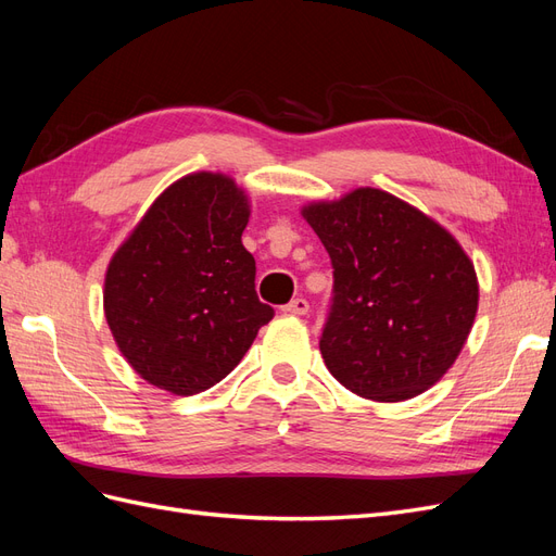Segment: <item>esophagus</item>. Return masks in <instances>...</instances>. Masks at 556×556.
<instances>
[{
    "label": "esophagus",
    "mask_w": 556,
    "mask_h": 556,
    "mask_svg": "<svg viewBox=\"0 0 556 556\" xmlns=\"http://www.w3.org/2000/svg\"><path fill=\"white\" fill-rule=\"evenodd\" d=\"M285 315H306L308 313V301L306 299H292L290 304L282 306Z\"/></svg>",
    "instance_id": "obj_1"
}]
</instances>
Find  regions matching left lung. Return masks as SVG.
<instances>
[{"mask_svg": "<svg viewBox=\"0 0 556 556\" xmlns=\"http://www.w3.org/2000/svg\"><path fill=\"white\" fill-rule=\"evenodd\" d=\"M301 213L333 268L319 336L329 374L371 401L429 390L473 327V262L439 223L382 190L359 188Z\"/></svg>", "mask_w": 556, "mask_h": 556, "instance_id": "obj_1", "label": "left lung"}]
</instances>
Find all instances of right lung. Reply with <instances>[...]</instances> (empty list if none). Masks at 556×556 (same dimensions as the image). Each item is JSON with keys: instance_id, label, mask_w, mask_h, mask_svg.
<instances>
[{"instance_id": "1", "label": "right lung", "mask_w": 556, "mask_h": 556, "mask_svg": "<svg viewBox=\"0 0 556 556\" xmlns=\"http://www.w3.org/2000/svg\"><path fill=\"white\" fill-rule=\"evenodd\" d=\"M248 197L223 174L166 188L113 255L104 313L125 359L178 396L227 378L274 317L243 248Z\"/></svg>"}]
</instances>
